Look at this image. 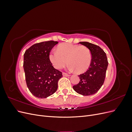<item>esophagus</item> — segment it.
<instances>
[{
    "mask_svg": "<svg viewBox=\"0 0 132 132\" xmlns=\"http://www.w3.org/2000/svg\"><path fill=\"white\" fill-rule=\"evenodd\" d=\"M63 77H69L70 75L68 74L65 73H63Z\"/></svg>",
    "mask_w": 132,
    "mask_h": 132,
    "instance_id": "1",
    "label": "esophagus"
}]
</instances>
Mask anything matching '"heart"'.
Here are the masks:
<instances>
[{"label": "heart", "mask_w": 132, "mask_h": 132, "mask_svg": "<svg viewBox=\"0 0 132 132\" xmlns=\"http://www.w3.org/2000/svg\"><path fill=\"white\" fill-rule=\"evenodd\" d=\"M49 58L55 69H61L69 63L70 70L82 73L89 68L92 54L90 50L85 46L63 43L58 46L57 51L51 52Z\"/></svg>", "instance_id": "1"}]
</instances>
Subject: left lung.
<instances>
[{"mask_svg":"<svg viewBox=\"0 0 132 132\" xmlns=\"http://www.w3.org/2000/svg\"><path fill=\"white\" fill-rule=\"evenodd\" d=\"M79 43L90 50L92 61L88 70L78 75L80 80L73 87L79 94L83 96L92 95L97 93L104 82L109 63L106 53L99 46L87 42Z\"/></svg>","mask_w":132,"mask_h":132,"instance_id":"8db88e82","label":"left lung"}]
</instances>
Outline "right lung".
Returning a JSON list of instances; mask_svg holds the SVG:
<instances>
[{"instance_id": "1", "label": "right lung", "mask_w": 132, "mask_h": 132, "mask_svg": "<svg viewBox=\"0 0 132 132\" xmlns=\"http://www.w3.org/2000/svg\"><path fill=\"white\" fill-rule=\"evenodd\" d=\"M57 41H49L36 43L28 48L23 55V69L28 89L35 96L44 98L53 94L58 82L62 77L55 69L49 55Z\"/></svg>"}]
</instances>
